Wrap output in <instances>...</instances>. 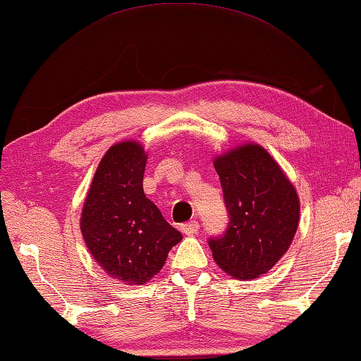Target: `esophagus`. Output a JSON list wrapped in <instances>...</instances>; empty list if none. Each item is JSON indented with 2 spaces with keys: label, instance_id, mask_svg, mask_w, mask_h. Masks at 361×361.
Listing matches in <instances>:
<instances>
[{
  "label": "esophagus",
  "instance_id": "obj_1",
  "mask_svg": "<svg viewBox=\"0 0 361 361\" xmlns=\"http://www.w3.org/2000/svg\"><path fill=\"white\" fill-rule=\"evenodd\" d=\"M198 228H200V225H198V222H195V220H192V222H187V224H182L180 225V231L184 233V235H187V236L195 235V233L198 231Z\"/></svg>",
  "mask_w": 361,
  "mask_h": 361
}]
</instances>
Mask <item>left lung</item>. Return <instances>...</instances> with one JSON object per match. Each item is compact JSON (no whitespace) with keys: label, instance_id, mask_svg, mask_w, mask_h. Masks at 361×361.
Masks as SVG:
<instances>
[{"label":"left lung","instance_id":"1","mask_svg":"<svg viewBox=\"0 0 361 361\" xmlns=\"http://www.w3.org/2000/svg\"><path fill=\"white\" fill-rule=\"evenodd\" d=\"M230 225L211 238L216 263L239 281L257 279L281 260L300 224V198L269 152L245 142L214 158Z\"/></svg>","mask_w":361,"mask_h":361}]
</instances>
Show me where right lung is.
Listing matches in <instances>:
<instances>
[{"instance_id":"obj_1","label":"right lung","mask_w":361,"mask_h":361,"mask_svg":"<svg viewBox=\"0 0 361 361\" xmlns=\"http://www.w3.org/2000/svg\"><path fill=\"white\" fill-rule=\"evenodd\" d=\"M147 154L135 139L117 142L101 158L80 214L85 245L106 274L141 286L160 273L182 235L145 198Z\"/></svg>"}]
</instances>
